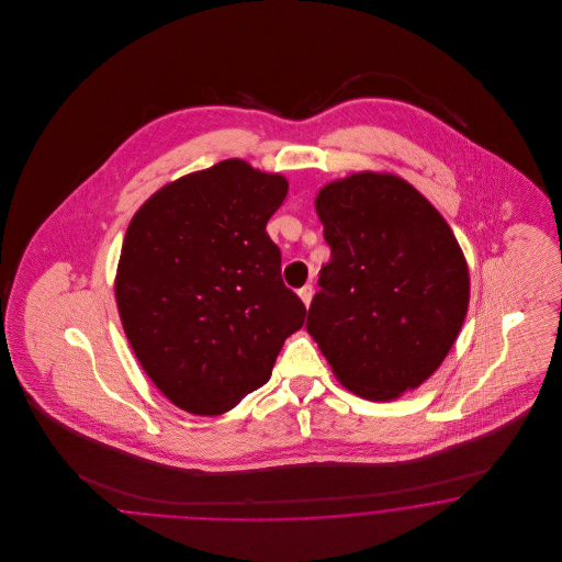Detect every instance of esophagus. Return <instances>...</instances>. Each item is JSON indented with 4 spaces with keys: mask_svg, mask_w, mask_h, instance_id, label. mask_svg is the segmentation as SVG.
I'll use <instances>...</instances> for the list:
<instances>
[{
    "mask_svg": "<svg viewBox=\"0 0 562 562\" xmlns=\"http://www.w3.org/2000/svg\"><path fill=\"white\" fill-rule=\"evenodd\" d=\"M299 296H301V301L305 303V307H310L312 296H314V289H312V284H305L303 289H299Z\"/></svg>",
    "mask_w": 562,
    "mask_h": 562,
    "instance_id": "34e87169",
    "label": "esophagus"
}]
</instances>
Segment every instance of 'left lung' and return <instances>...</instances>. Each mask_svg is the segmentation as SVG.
<instances>
[{
  "label": "left lung",
  "mask_w": 562,
  "mask_h": 562,
  "mask_svg": "<svg viewBox=\"0 0 562 562\" xmlns=\"http://www.w3.org/2000/svg\"><path fill=\"white\" fill-rule=\"evenodd\" d=\"M314 204L330 261L305 328L349 392L394 401L453 348L470 303L463 250L442 214L392 172L330 181Z\"/></svg>",
  "instance_id": "1"
}]
</instances>
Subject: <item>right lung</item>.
Segmentation results:
<instances>
[{
	"instance_id": "add662e5",
	"label": "right lung",
	"mask_w": 562,
	"mask_h": 562,
	"mask_svg": "<svg viewBox=\"0 0 562 562\" xmlns=\"http://www.w3.org/2000/svg\"><path fill=\"white\" fill-rule=\"evenodd\" d=\"M282 175L232 158L158 189L126 229L115 303L143 371L175 406L223 415L268 383L305 305L266 232Z\"/></svg>"
}]
</instances>
